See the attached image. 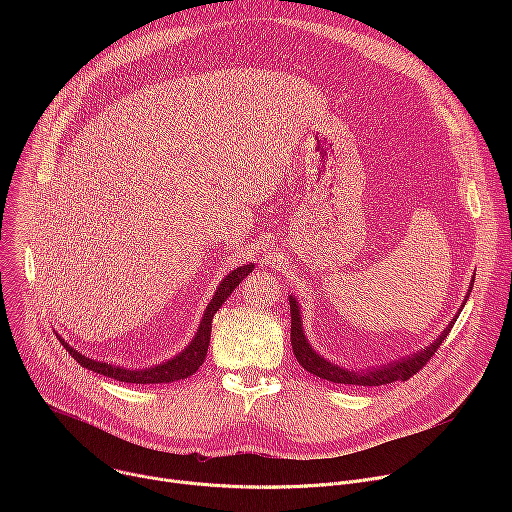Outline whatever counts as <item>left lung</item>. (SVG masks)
Returning a JSON list of instances; mask_svg holds the SVG:
<instances>
[{"label": "left lung", "mask_w": 512, "mask_h": 512, "mask_svg": "<svg viewBox=\"0 0 512 512\" xmlns=\"http://www.w3.org/2000/svg\"><path fill=\"white\" fill-rule=\"evenodd\" d=\"M474 281V279H472ZM474 285V283H472ZM472 287H468V294L466 300L470 296ZM464 300V304H466ZM289 312H291V348H294V354L298 358V362L302 367L324 379V381H332L338 385H358V387H379V385H387L393 381H407L409 377H413L423 364L433 356V352L440 348V344L446 340V336L450 334L456 318L444 328V332L437 336L431 344H427L423 350H417L409 356H403L399 360L381 364V367H367V369H344L336 362H330L328 358H324L322 354L316 352V348H312V344L308 342L306 334H304V324H302V314H300V304L294 296H289Z\"/></svg>", "instance_id": "obj_1"}]
</instances>
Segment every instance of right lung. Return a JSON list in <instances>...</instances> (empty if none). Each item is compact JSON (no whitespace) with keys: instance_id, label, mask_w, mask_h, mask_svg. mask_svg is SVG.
<instances>
[{"instance_id":"right-lung-1","label":"right lung","mask_w":512,"mask_h":512,"mask_svg":"<svg viewBox=\"0 0 512 512\" xmlns=\"http://www.w3.org/2000/svg\"><path fill=\"white\" fill-rule=\"evenodd\" d=\"M255 269V263H247L241 265L237 269H233L221 283H218L212 300L208 302L202 320L198 324V330L194 334V338L190 340V344L178 352L176 356L154 364V367H145V369H127V367H117V364L111 362H103L97 358H89L83 352H79L77 348H72L68 342H64V338L58 336L60 344H64V348L68 350V354H72L81 367L123 381V383H135V385H158V383H174L180 379H188L190 375H194L206 358V350H208V342H210V332H212V318L221 308L227 298L233 294V289Z\"/></svg>"}]
</instances>
